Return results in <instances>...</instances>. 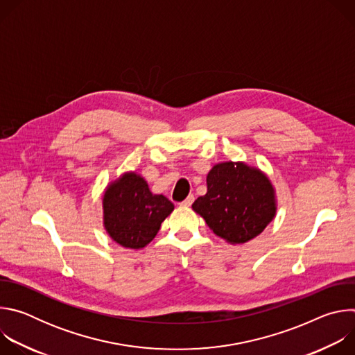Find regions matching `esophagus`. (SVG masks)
I'll use <instances>...</instances> for the list:
<instances>
[{"instance_id": "esophagus-1", "label": "esophagus", "mask_w": 355, "mask_h": 355, "mask_svg": "<svg viewBox=\"0 0 355 355\" xmlns=\"http://www.w3.org/2000/svg\"><path fill=\"white\" fill-rule=\"evenodd\" d=\"M192 202H193V195H189V196H187L182 202H181V207H191L192 205Z\"/></svg>"}]
</instances>
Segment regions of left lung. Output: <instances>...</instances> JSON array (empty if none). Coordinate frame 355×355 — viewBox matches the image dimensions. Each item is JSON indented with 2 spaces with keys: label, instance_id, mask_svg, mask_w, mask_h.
Listing matches in <instances>:
<instances>
[{
  "label": "left lung",
  "instance_id": "1",
  "mask_svg": "<svg viewBox=\"0 0 355 355\" xmlns=\"http://www.w3.org/2000/svg\"><path fill=\"white\" fill-rule=\"evenodd\" d=\"M208 191L192 209L214 233L232 244L259 236L275 216L274 188L260 170L244 163H220L207 177Z\"/></svg>",
  "mask_w": 355,
  "mask_h": 355
}]
</instances>
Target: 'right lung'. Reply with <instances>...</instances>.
<instances>
[{
    "label": "right lung",
    "instance_id": "right-lung-1",
    "mask_svg": "<svg viewBox=\"0 0 355 355\" xmlns=\"http://www.w3.org/2000/svg\"><path fill=\"white\" fill-rule=\"evenodd\" d=\"M104 225L108 234L126 248H141L153 240L174 205L164 195H153L136 173L112 182L104 193Z\"/></svg>",
    "mask_w": 355,
    "mask_h": 355
}]
</instances>
